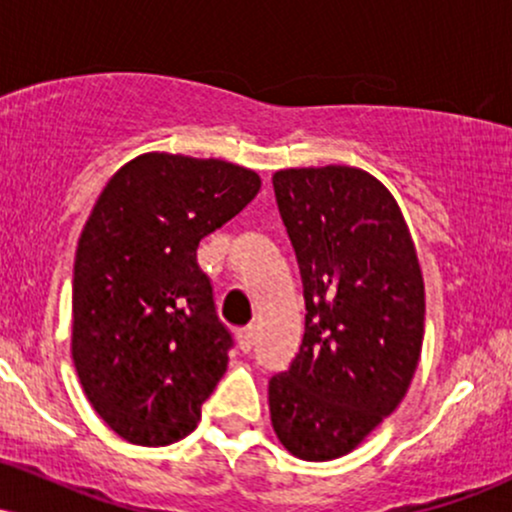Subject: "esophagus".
<instances>
[{"label": "esophagus", "instance_id": "34e87169", "mask_svg": "<svg viewBox=\"0 0 512 512\" xmlns=\"http://www.w3.org/2000/svg\"><path fill=\"white\" fill-rule=\"evenodd\" d=\"M255 334H257L255 327H243V330L236 332V339H238L240 351H245V354H248L252 346H255Z\"/></svg>", "mask_w": 512, "mask_h": 512}]
</instances>
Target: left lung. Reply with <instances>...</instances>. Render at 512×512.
Listing matches in <instances>:
<instances>
[{"label":"left lung","mask_w":512,"mask_h":512,"mask_svg":"<svg viewBox=\"0 0 512 512\" xmlns=\"http://www.w3.org/2000/svg\"><path fill=\"white\" fill-rule=\"evenodd\" d=\"M305 298L301 351L269 380L276 438L291 455H349L407 395L424 346L426 293L402 209L351 166L274 173Z\"/></svg>","instance_id":"1"}]
</instances>
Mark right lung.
<instances>
[{"label":"right lung","mask_w":512,"mask_h":512,"mask_svg":"<svg viewBox=\"0 0 512 512\" xmlns=\"http://www.w3.org/2000/svg\"><path fill=\"white\" fill-rule=\"evenodd\" d=\"M255 170L149 151L93 204L74 257L72 358L96 414L127 443L190 436L228 366L199 240L260 192Z\"/></svg>","instance_id":"1"}]
</instances>
